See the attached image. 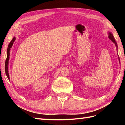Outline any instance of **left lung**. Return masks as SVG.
Wrapping results in <instances>:
<instances>
[{"label": "left lung", "mask_w": 125, "mask_h": 125, "mask_svg": "<svg viewBox=\"0 0 125 125\" xmlns=\"http://www.w3.org/2000/svg\"><path fill=\"white\" fill-rule=\"evenodd\" d=\"M109 38L110 39V40H111V41H113V42H114V43H115V45H116V47H117V43H116V41H115V38H114L113 35L112 34V33H111V32H109ZM119 61H120V60H119Z\"/></svg>", "instance_id": "1"}]
</instances>
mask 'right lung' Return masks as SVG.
<instances>
[{"instance_id": "1", "label": "right lung", "mask_w": 125, "mask_h": 125, "mask_svg": "<svg viewBox=\"0 0 125 125\" xmlns=\"http://www.w3.org/2000/svg\"><path fill=\"white\" fill-rule=\"evenodd\" d=\"M15 37H13V39H12V40L8 45V47L7 49V59H6L5 61V73L6 75H7V77L8 78V79H10L9 78V72H8V63H9V56H10V48H11L12 46L13 45V43L14 41H15Z\"/></svg>"}]
</instances>
